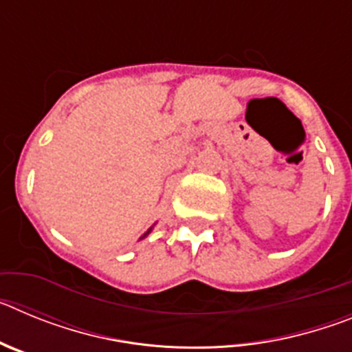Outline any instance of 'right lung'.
<instances>
[{
    "label": "right lung",
    "mask_w": 352,
    "mask_h": 352,
    "mask_svg": "<svg viewBox=\"0 0 352 352\" xmlns=\"http://www.w3.org/2000/svg\"><path fill=\"white\" fill-rule=\"evenodd\" d=\"M149 232H151V229H149V231H148V232H146V234H144V236H142V238H146V236H148V234H149ZM142 238H141V239H142Z\"/></svg>",
    "instance_id": "obj_1"
}]
</instances>
